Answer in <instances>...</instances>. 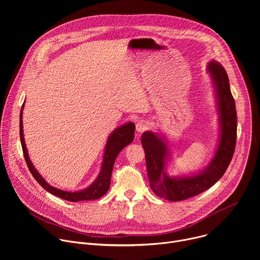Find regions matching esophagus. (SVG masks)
<instances>
[{
  "label": "esophagus",
  "instance_id": "1",
  "mask_svg": "<svg viewBox=\"0 0 260 260\" xmlns=\"http://www.w3.org/2000/svg\"><path fill=\"white\" fill-rule=\"evenodd\" d=\"M148 128H149V122L146 121V120H140L136 124V129L139 133H143V132L147 131Z\"/></svg>",
  "mask_w": 260,
  "mask_h": 260
}]
</instances>
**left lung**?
Returning <instances> with one entry per match:
<instances>
[{"label": "left lung", "mask_w": 260, "mask_h": 260, "mask_svg": "<svg viewBox=\"0 0 260 260\" xmlns=\"http://www.w3.org/2000/svg\"><path fill=\"white\" fill-rule=\"evenodd\" d=\"M207 72L214 86L220 134L215 154L205 169L189 176H170L167 173L170 149L166 138L150 131L142 135L150 187L159 198L177 202L198 196L213 186L232 161L237 141V110L229 76L216 60L209 62Z\"/></svg>", "instance_id": "obj_1"}]
</instances>
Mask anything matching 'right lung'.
<instances>
[{"label": "right lung", "mask_w": 260, "mask_h": 260, "mask_svg": "<svg viewBox=\"0 0 260 260\" xmlns=\"http://www.w3.org/2000/svg\"><path fill=\"white\" fill-rule=\"evenodd\" d=\"M24 108V104L21 107L20 111V116H19V135H20V142H21V147H22V151L23 155L26 161V165L28 167L29 172L36 179V181H38V183L41 185V186L50 192L53 196H56L60 199H63L69 202H80V201H93L102 198L104 194L107 193L110 187V182H111V175H112V170L113 166L115 162V159L119 152L123 149L125 146L131 144L134 141L135 137V124L133 122H127L116 129H114L111 135L108 138L106 147H105V153L102 161V167H101V172L98 175L96 179L92 182L91 185H89L88 187L82 190L78 191H64L58 188H55L49 183H47L44 178L39 174V172L37 171L31 164L27 149L25 146L24 142V137H23V126H22V111Z\"/></svg>", "instance_id": "1"}]
</instances>
